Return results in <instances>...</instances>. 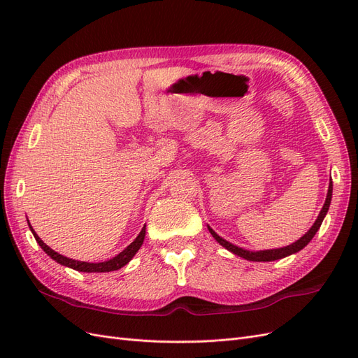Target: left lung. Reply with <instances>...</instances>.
Segmentation results:
<instances>
[{"label":"left lung","instance_id":"left-lung-1","mask_svg":"<svg viewBox=\"0 0 358 358\" xmlns=\"http://www.w3.org/2000/svg\"><path fill=\"white\" fill-rule=\"evenodd\" d=\"M331 192H333V182H331V179H330L327 199H326V203H324V206H322V209H321V212H320V215H318L317 221L313 222V225L310 227V230H309L305 236L300 237V239H299L297 242L291 243V245H288V246H285V248L267 249V251H257V252L246 251V249L236 246V245H233V243H230V242H227L225 239H222V237L216 234V233L210 229V227H208V229H209L210 234L215 237L216 242H218L220 245H222L225 249H229L230 252H233V254H236V255H239V257H242V258H245V259H249V262H275V259L285 258V257H288V255H291V254L299 252L300 249L305 248V246L312 241V237L315 236L317 231L320 230V227H321V224H322L324 216H326L327 212H329L330 201H331Z\"/></svg>","mask_w":358,"mask_h":358}]
</instances>
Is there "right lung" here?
Masks as SVG:
<instances>
[{"label":"right lung","mask_w":358,"mask_h":358,"mask_svg":"<svg viewBox=\"0 0 358 358\" xmlns=\"http://www.w3.org/2000/svg\"><path fill=\"white\" fill-rule=\"evenodd\" d=\"M29 225V230L32 231V234H34L37 243L41 246L43 251H45L52 259H55L57 263L62 264V266H67L70 268H74L78 270V272H86V273H92V272H96V273H101V272H113V270H117L124 267L125 264L129 263V259H131L136 252L140 249V246H142L143 241H145V234H146V225L142 229V231L138 233V236L134 239L133 243H129L124 251L121 254H117L116 257L107 259V262H103V263H86V262H78V259H71V258H67L64 257L58 252L53 251V249H50L45 242H43L40 237L37 236V233L34 231V229H32L31 224L28 222Z\"/></svg>","instance_id":"1"}]
</instances>
